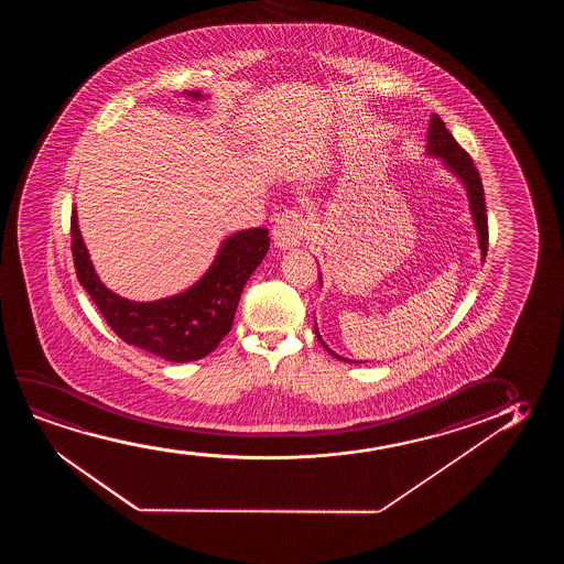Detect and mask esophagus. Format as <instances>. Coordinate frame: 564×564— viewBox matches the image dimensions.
<instances>
[{"instance_id": "obj_1", "label": "esophagus", "mask_w": 564, "mask_h": 564, "mask_svg": "<svg viewBox=\"0 0 564 564\" xmlns=\"http://www.w3.org/2000/svg\"><path fill=\"white\" fill-rule=\"evenodd\" d=\"M271 239L279 250H291L308 239V225L296 212H283L271 229Z\"/></svg>"}]
</instances>
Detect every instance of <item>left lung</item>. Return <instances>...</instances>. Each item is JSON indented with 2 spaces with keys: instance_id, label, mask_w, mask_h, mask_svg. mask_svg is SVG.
Masks as SVG:
<instances>
[{
  "instance_id": "1",
  "label": "left lung",
  "mask_w": 564,
  "mask_h": 564,
  "mask_svg": "<svg viewBox=\"0 0 564 564\" xmlns=\"http://www.w3.org/2000/svg\"><path fill=\"white\" fill-rule=\"evenodd\" d=\"M425 155L430 158H437L441 165L453 175V177L460 181V185L466 191V198H468V206H470L471 221H474V229L478 235L479 254H481V262L486 260L487 256V217H486V198H484V186H481V178L470 155L464 152L463 148L458 147V142L453 139V134L447 131L445 123L441 121L440 116L433 113L430 119V129H427V144H425ZM319 275V286H322V273ZM314 332H316L317 339L324 345L325 350L343 362H352L345 356H339L333 352L332 348L325 345L322 335L317 332V324H314Z\"/></svg>"
}]
</instances>
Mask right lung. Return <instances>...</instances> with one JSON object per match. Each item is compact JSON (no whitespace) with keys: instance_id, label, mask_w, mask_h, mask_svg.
Instances as JSON below:
<instances>
[{"instance_id":"add662e5","label":"right lung","mask_w":564,"mask_h":564,"mask_svg":"<svg viewBox=\"0 0 564 564\" xmlns=\"http://www.w3.org/2000/svg\"><path fill=\"white\" fill-rule=\"evenodd\" d=\"M183 94L193 100L206 98L193 90ZM268 232L263 227L232 232L221 240L214 262L194 285L150 302L129 301L101 283L78 229L77 208L70 216V250L80 285L117 337L181 364L208 356L231 332L240 293L270 248Z\"/></svg>"}]
</instances>
